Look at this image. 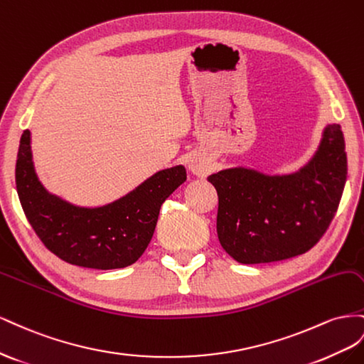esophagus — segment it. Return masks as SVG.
Segmentation results:
<instances>
[{"mask_svg": "<svg viewBox=\"0 0 364 364\" xmlns=\"http://www.w3.org/2000/svg\"><path fill=\"white\" fill-rule=\"evenodd\" d=\"M207 169H209V166H207V163L200 159V157H193L191 161H189V171L193 173V175H198V176H203Z\"/></svg>", "mask_w": 364, "mask_h": 364, "instance_id": "obj_1", "label": "esophagus"}]
</instances>
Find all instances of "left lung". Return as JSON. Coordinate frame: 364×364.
Returning <instances> with one entry per match:
<instances>
[{
  "mask_svg": "<svg viewBox=\"0 0 364 364\" xmlns=\"http://www.w3.org/2000/svg\"><path fill=\"white\" fill-rule=\"evenodd\" d=\"M348 160L340 124H326L316 154L299 171L268 175L237 168L212 173L218 192L216 232L241 264L284 261L313 248L334 218Z\"/></svg>",
  "mask_w": 364,
  "mask_h": 364,
  "instance_id": "8db88e82",
  "label": "left lung"
}]
</instances>
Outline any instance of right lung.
<instances>
[{
  "label": "right lung",
  "instance_id": "add662e5",
  "mask_svg": "<svg viewBox=\"0 0 364 364\" xmlns=\"http://www.w3.org/2000/svg\"><path fill=\"white\" fill-rule=\"evenodd\" d=\"M30 140L26 129L15 171L21 205L48 250L73 265L114 269L136 262L152 240L161 204L188 176L178 164L109 204L80 207L50 193L39 181Z\"/></svg>",
  "mask_w": 364,
  "mask_h": 364
}]
</instances>
